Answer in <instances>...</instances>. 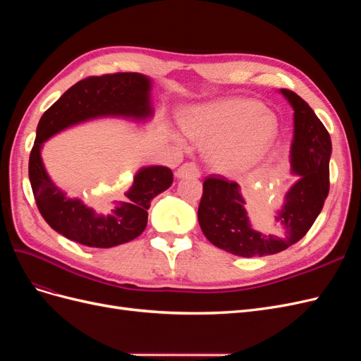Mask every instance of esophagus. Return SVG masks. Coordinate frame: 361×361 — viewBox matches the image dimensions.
I'll use <instances>...</instances> for the list:
<instances>
[{
    "label": "esophagus",
    "instance_id": "1",
    "mask_svg": "<svg viewBox=\"0 0 361 361\" xmlns=\"http://www.w3.org/2000/svg\"><path fill=\"white\" fill-rule=\"evenodd\" d=\"M176 178L178 179H187V178H200V170L197 166L192 162H187L180 166L176 171Z\"/></svg>",
    "mask_w": 361,
    "mask_h": 361
}]
</instances>
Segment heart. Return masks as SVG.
<instances>
[{"instance_id": "obj_1", "label": "heart", "mask_w": 361, "mask_h": 361, "mask_svg": "<svg viewBox=\"0 0 361 361\" xmlns=\"http://www.w3.org/2000/svg\"><path fill=\"white\" fill-rule=\"evenodd\" d=\"M183 133L207 145L204 158L223 174L250 170L267 157L279 135V120L251 97H221L191 106L180 117Z\"/></svg>"}]
</instances>
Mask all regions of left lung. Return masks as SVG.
<instances>
[{
  "label": "left lung",
  "mask_w": 361,
  "mask_h": 361,
  "mask_svg": "<svg viewBox=\"0 0 361 361\" xmlns=\"http://www.w3.org/2000/svg\"><path fill=\"white\" fill-rule=\"evenodd\" d=\"M293 110L290 174L297 182L285 194L268 231H256L245 209L247 202L236 182L207 178L199 204V224L215 247L235 256L255 257L286 250L309 232L321 214L330 190L331 138L309 104L281 89Z\"/></svg>",
  "instance_id": "8db88e82"
}]
</instances>
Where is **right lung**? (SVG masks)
Masks as SVG:
<instances>
[{
	"mask_svg": "<svg viewBox=\"0 0 361 361\" xmlns=\"http://www.w3.org/2000/svg\"><path fill=\"white\" fill-rule=\"evenodd\" d=\"M150 92L152 80L143 73L92 76L72 85L42 116L30 154L28 176L42 216L64 238L94 248L133 241L146 228L150 202L171 187L170 169L141 167L128 191L108 203L104 212H96L57 187L42 159L43 143L72 126L108 117L150 122L155 113Z\"/></svg>",
	"mask_w": 361,
	"mask_h": 361,
	"instance_id": "1",
	"label": "right lung"
}]
</instances>
